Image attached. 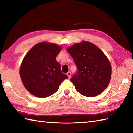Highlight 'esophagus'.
I'll return each mask as SVG.
<instances>
[{"mask_svg": "<svg viewBox=\"0 0 133 133\" xmlns=\"http://www.w3.org/2000/svg\"><path fill=\"white\" fill-rule=\"evenodd\" d=\"M67 76H68V77L70 78L71 77V72L70 71H69V72H67Z\"/></svg>", "mask_w": 133, "mask_h": 133, "instance_id": "1", "label": "esophagus"}]
</instances>
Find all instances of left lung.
I'll return each mask as SVG.
<instances>
[{"instance_id": "1", "label": "left lung", "mask_w": 133, "mask_h": 133, "mask_svg": "<svg viewBox=\"0 0 133 133\" xmlns=\"http://www.w3.org/2000/svg\"><path fill=\"white\" fill-rule=\"evenodd\" d=\"M67 50L77 68L70 80L76 90L89 97L102 93L109 85L111 75V64L104 53L86 41L74 44Z\"/></svg>"}]
</instances>
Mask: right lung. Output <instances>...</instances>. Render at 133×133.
Wrapping results in <instances>:
<instances>
[{"label": "right lung", "instance_id": "right-lung-1", "mask_svg": "<svg viewBox=\"0 0 133 133\" xmlns=\"http://www.w3.org/2000/svg\"><path fill=\"white\" fill-rule=\"evenodd\" d=\"M61 49L58 45L42 42L33 46L24 56L20 75L24 86L33 95L40 98L50 96L68 78L62 73L60 64L56 60Z\"/></svg>", "mask_w": 133, "mask_h": 133}]
</instances>
